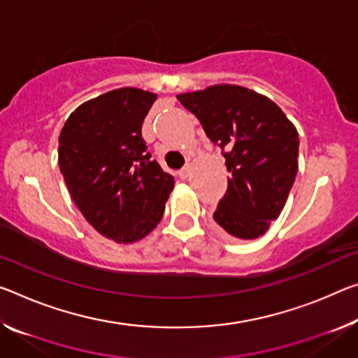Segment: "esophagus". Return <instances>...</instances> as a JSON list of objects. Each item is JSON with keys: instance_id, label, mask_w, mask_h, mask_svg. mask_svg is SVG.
Listing matches in <instances>:
<instances>
[{"instance_id": "1", "label": "esophagus", "mask_w": 358, "mask_h": 358, "mask_svg": "<svg viewBox=\"0 0 358 358\" xmlns=\"http://www.w3.org/2000/svg\"><path fill=\"white\" fill-rule=\"evenodd\" d=\"M189 173H191V167H189V166H185V167L181 169L180 172H178V177H180L181 180H186V178L189 177Z\"/></svg>"}]
</instances>
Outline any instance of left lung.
I'll return each mask as SVG.
<instances>
[{
	"mask_svg": "<svg viewBox=\"0 0 358 358\" xmlns=\"http://www.w3.org/2000/svg\"><path fill=\"white\" fill-rule=\"evenodd\" d=\"M177 99L220 146L231 173L213 220L236 239L263 236L296 178V129L274 101L247 87L218 84Z\"/></svg>",
	"mask_w": 358,
	"mask_h": 358,
	"instance_id": "8db88e82",
	"label": "left lung"
}]
</instances>
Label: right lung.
<instances>
[{"label": "right lung", "mask_w": 358, "mask_h": 358, "mask_svg": "<svg viewBox=\"0 0 358 358\" xmlns=\"http://www.w3.org/2000/svg\"><path fill=\"white\" fill-rule=\"evenodd\" d=\"M156 99L135 87L111 90L78 106L59 137V167L71 199L117 243L137 242L156 228L175 185L141 137Z\"/></svg>", "instance_id": "add662e5"}]
</instances>
